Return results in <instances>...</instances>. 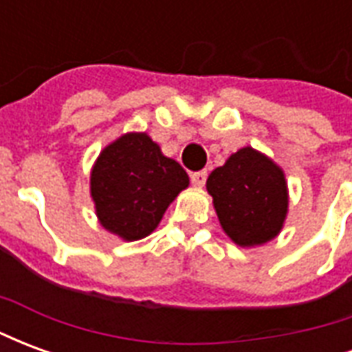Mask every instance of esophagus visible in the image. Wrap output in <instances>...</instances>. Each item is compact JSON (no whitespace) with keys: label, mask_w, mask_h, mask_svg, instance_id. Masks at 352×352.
<instances>
[{"label":"esophagus","mask_w":352,"mask_h":352,"mask_svg":"<svg viewBox=\"0 0 352 352\" xmlns=\"http://www.w3.org/2000/svg\"><path fill=\"white\" fill-rule=\"evenodd\" d=\"M190 181L194 186H204L207 181V171H194L190 173Z\"/></svg>","instance_id":"34e87169"}]
</instances>
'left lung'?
<instances>
[{"instance_id":"8db88e82","label":"left lung","mask_w":352,"mask_h":352,"mask_svg":"<svg viewBox=\"0 0 352 352\" xmlns=\"http://www.w3.org/2000/svg\"><path fill=\"white\" fill-rule=\"evenodd\" d=\"M214 211L237 245H262L277 236L287 217L285 175L264 154L245 146L207 179Z\"/></svg>"}]
</instances>
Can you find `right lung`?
<instances>
[{
	"label": "right lung",
	"mask_w": 352,
	"mask_h": 352,
	"mask_svg": "<svg viewBox=\"0 0 352 352\" xmlns=\"http://www.w3.org/2000/svg\"><path fill=\"white\" fill-rule=\"evenodd\" d=\"M188 175L146 133H126L103 148L90 177L101 226L126 241L148 236Z\"/></svg>",
	"instance_id": "1"
}]
</instances>
